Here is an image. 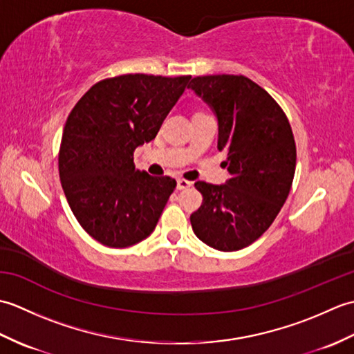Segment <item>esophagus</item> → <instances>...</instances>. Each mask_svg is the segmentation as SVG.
<instances>
[{"label": "esophagus", "mask_w": 354, "mask_h": 354, "mask_svg": "<svg viewBox=\"0 0 354 354\" xmlns=\"http://www.w3.org/2000/svg\"><path fill=\"white\" fill-rule=\"evenodd\" d=\"M189 187H192L190 181H187V179H183V178L178 179V190H185L189 189Z\"/></svg>", "instance_id": "1"}]
</instances>
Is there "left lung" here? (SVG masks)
I'll use <instances>...</instances> for the list:
<instances>
[{"mask_svg": "<svg viewBox=\"0 0 354 354\" xmlns=\"http://www.w3.org/2000/svg\"><path fill=\"white\" fill-rule=\"evenodd\" d=\"M189 88L217 117V149L230 179L222 185L198 181L202 205L190 216L202 242L231 252L255 242L289 196L297 147L289 120L272 97L245 76L217 74L192 79Z\"/></svg>", "mask_w": 354, "mask_h": 354, "instance_id": "1", "label": "left lung"}]
</instances>
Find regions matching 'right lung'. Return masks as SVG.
Listing matches in <instances>:
<instances>
[{
	"instance_id": "add662e5",
	"label": "right lung",
	"mask_w": 354,
	"mask_h": 354,
	"mask_svg": "<svg viewBox=\"0 0 354 354\" xmlns=\"http://www.w3.org/2000/svg\"><path fill=\"white\" fill-rule=\"evenodd\" d=\"M190 79H104L66 118L59 149L61 184L82 228L102 245L126 248L155 230L176 181L138 170L133 150L156 137Z\"/></svg>"
}]
</instances>
